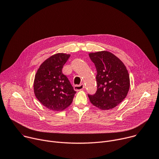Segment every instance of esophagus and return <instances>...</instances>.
I'll return each instance as SVG.
<instances>
[{"instance_id": "esophagus-1", "label": "esophagus", "mask_w": 159, "mask_h": 159, "mask_svg": "<svg viewBox=\"0 0 159 159\" xmlns=\"http://www.w3.org/2000/svg\"><path fill=\"white\" fill-rule=\"evenodd\" d=\"M84 88V84H81L80 85H75L74 86V90H76V91H79V90H82Z\"/></svg>"}]
</instances>
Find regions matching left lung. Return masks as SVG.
<instances>
[{
  "instance_id": "1",
  "label": "left lung",
  "mask_w": 159,
  "mask_h": 159,
  "mask_svg": "<svg viewBox=\"0 0 159 159\" xmlns=\"http://www.w3.org/2000/svg\"><path fill=\"white\" fill-rule=\"evenodd\" d=\"M89 55L97 70V90L93 95L88 94L89 100L102 110L114 108L123 101L129 90L126 68L118 57L106 51Z\"/></svg>"
}]
</instances>
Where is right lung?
I'll use <instances>...</instances> for the list:
<instances>
[{
    "mask_svg": "<svg viewBox=\"0 0 159 159\" xmlns=\"http://www.w3.org/2000/svg\"><path fill=\"white\" fill-rule=\"evenodd\" d=\"M70 55L57 53L45 60L35 75L34 91L38 100L46 107L62 111L70 106L76 92L62 73Z\"/></svg>",
    "mask_w": 159,
    "mask_h": 159,
    "instance_id": "right-lung-1",
    "label": "right lung"
}]
</instances>
